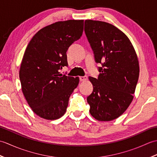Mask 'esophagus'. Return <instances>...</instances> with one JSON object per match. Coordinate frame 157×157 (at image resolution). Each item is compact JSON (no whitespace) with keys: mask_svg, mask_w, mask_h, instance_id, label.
Segmentation results:
<instances>
[{"mask_svg":"<svg viewBox=\"0 0 157 157\" xmlns=\"http://www.w3.org/2000/svg\"><path fill=\"white\" fill-rule=\"evenodd\" d=\"M88 79V77L87 76H81L79 77V80H80L81 82H84V81H86Z\"/></svg>","mask_w":157,"mask_h":157,"instance_id":"1","label":"esophagus"}]
</instances>
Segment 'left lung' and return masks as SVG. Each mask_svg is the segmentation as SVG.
Masks as SVG:
<instances>
[{
    "mask_svg": "<svg viewBox=\"0 0 157 157\" xmlns=\"http://www.w3.org/2000/svg\"><path fill=\"white\" fill-rule=\"evenodd\" d=\"M84 31L96 63L102 64L97 79L89 77L93 85L87 98L90 113L98 121H112L134 98L140 73L138 56L128 36L112 24L86 20Z\"/></svg>",
    "mask_w": 157,
    "mask_h": 157,
    "instance_id": "1",
    "label": "left lung"
}]
</instances>
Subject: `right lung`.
<instances>
[{"instance_id": "1", "label": "right lung", "mask_w": 157, "mask_h": 157, "mask_svg": "<svg viewBox=\"0 0 157 157\" xmlns=\"http://www.w3.org/2000/svg\"><path fill=\"white\" fill-rule=\"evenodd\" d=\"M84 20L55 22L36 33L29 42L20 66L23 94L36 115L57 119L65 114L79 78L60 74L67 66L66 52L82 35Z\"/></svg>"}]
</instances>
